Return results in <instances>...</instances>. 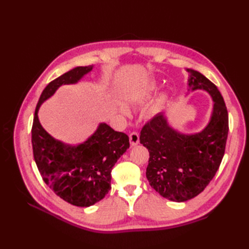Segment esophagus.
Here are the masks:
<instances>
[{
    "instance_id": "obj_1",
    "label": "esophagus",
    "mask_w": 249,
    "mask_h": 249,
    "mask_svg": "<svg viewBox=\"0 0 249 249\" xmlns=\"http://www.w3.org/2000/svg\"><path fill=\"white\" fill-rule=\"evenodd\" d=\"M130 142L132 145H137L139 143V134L137 132H132L130 134Z\"/></svg>"
}]
</instances>
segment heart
Returning a JSON list of instances; mask_svg holds the SVG:
<instances>
[{"label": "heart", "instance_id": "1", "mask_svg": "<svg viewBox=\"0 0 249 249\" xmlns=\"http://www.w3.org/2000/svg\"><path fill=\"white\" fill-rule=\"evenodd\" d=\"M155 90H156V85L149 84V85H147V86L145 87L144 91H143V94H144V95H149L150 93H153V92L155 91Z\"/></svg>", "mask_w": 249, "mask_h": 249}]
</instances>
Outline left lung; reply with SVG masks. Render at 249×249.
I'll return each instance as SVG.
<instances>
[{
  "label": "left lung",
  "instance_id": "8db88e82",
  "mask_svg": "<svg viewBox=\"0 0 249 249\" xmlns=\"http://www.w3.org/2000/svg\"><path fill=\"white\" fill-rule=\"evenodd\" d=\"M187 71L192 90H207L214 101L209 124L198 134L184 135L171 129L163 114H157L140 132V143L149 152V185L178 202L197 196L210 184L220 166L229 133V114L219 90L200 72Z\"/></svg>",
  "mask_w": 249,
  "mask_h": 249
}]
</instances>
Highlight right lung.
Returning <instances> with one entry per match:
<instances>
[{"mask_svg":"<svg viewBox=\"0 0 249 249\" xmlns=\"http://www.w3.org/2000/svg\"><path fill=\"white\" fill-rule=\"evenodd\" d=\"M91 70L92 65L78 66L49 83L37 103L31 131L34 160L43 182L60 198L77 207L92 206L109 192L112 167L130 147L129 136L101 124L84 143L66 145L44 131L37 112L58 87L77 83Z\"/></svg>","mask_w":249,"mask_h":249,"instance_id":"1","label":"right lung"}]
</instances>
